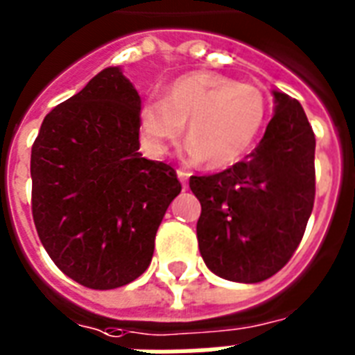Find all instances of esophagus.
Wrapping results in <instances>:
<instances>
[{
	"label": "esophagus",
	"mask_w": 355,
	"mask_h": 355,
	"mask_svg": "<svg viewBox=\"0 0 355 355\" xmlns=\"http://www.w3.org/2000/svg\"><path fill=\"white\" fill-rule=\"evenodd\" d=\"M177 177L180 178V182H182L184 189L188 188V178H189V173L186 169H177Z\"/></svg>",
	"instance_id": "esophagus-1"
}]
</instances>
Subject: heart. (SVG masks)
<instances>
[{
  "label": "heart",
  "instance_id": "obj_1",
  "mask_svg": "<svg viewBox=\"0 0 355 355\" xmlns=\"http://www.w3.org/2000/svg\"><path fill=\"white\" fill-rule=\"evenodd\" d=\"M267 101L259 88L214 71H195L167 86L164 99L149 97L139 128L153 153H166L188 123L189 153L211 169L236 164L263 128Z\"/></svg>",
  "mask_w": 355,
  "mask_h": 355
}]
</instances>
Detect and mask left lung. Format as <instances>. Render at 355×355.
I'll use <instances>...</instances> for the list:
<instances>
[{"label": "left lung", "instance_id": "8db88e82", "mask_svg": "<svg viewBox=\"0 0 355 355\" xmlns=\"http://www.w3.org/2000/svg\"><path fill=\"white\" fill-rule=\"evenodd\" d=\"M272 94L275 116L258 147L225 171L189 178L200 200V256L225 280L256 284L276 275L313 210V128L297 99Z\"/></svg>", "mask_w": 355, "mask_h": 355}]
</instances>
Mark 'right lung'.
Here are the masks:
<instances>
[{
    "label": "right lung",
    "mask_w": 355,
    "mask_h": 355,
    "mask_svg": "<svg viewBox=\"0 0 355 355\" xmlns=\"http://www.w3.org/2000/svg\"><path fill=\"white\" fill-rule=\"evenodd\" d=\"M141 99L107 68L47 114L31 150L33 219L58 269L90 289L144 275L180 193L177 171L139 149Z\"/></svg>",
    "instance_id": "right-lung-1"
}]
</instances>
